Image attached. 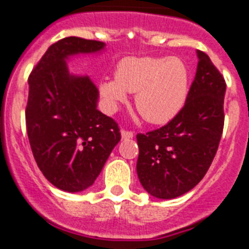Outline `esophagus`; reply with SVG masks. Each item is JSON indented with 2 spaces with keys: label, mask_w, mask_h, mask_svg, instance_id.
Segmentation results:
<instances>
[{
  "label": "esophagus",
  "mask_w": 249,
  "mask_h": 249,
  "mask_svg": "<svg viewBox=\"0 0 249 249\" xmlns=\"http://www.w3.org/2000/svg\"><path fill=\"white\" fill-rule=\"evenodd\" d=\"M121 136H122L123 140L132 139L133 132H131V131H127V129H122V131H121Z\"/></svg>",
  "instance_id": "esophagus-1"
}]
</instances>
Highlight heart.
Listing matches in <instances>:
<instances>
[{
	"label": "heart",
	"mask_w": 249,
	"mask_h": 249,
	"mask_svg": "<svg viewBox=\"0 0 249 249\" xmlns=\"http://www.w3.org/2000/svg\"><path fill=\"white\" fill-rule=\"evenodd\" d=\"M116 79L99 85L100 95L110 110L135 94V107L143 120L153 124L172 121L186 102L190 71L180 58L127 57L118 62Z\"/></svg>",
	"instance_id": "obj_1"
}]
</instances>
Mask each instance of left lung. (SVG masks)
Returning a JSON list of instances; mask_svg holds the SVG:
<instances>
[{"mask_svg": "<svg viewBox=\"0 0 249 249\" xmlns=\"http://www.w3.org/2000/svg\"><path fill=\"white\" fill-rule=\"evenodd\" d=\"M197 57L183 108L165 126L136 136L140 183L157 198H176L200 183L220 142L227 84L206 53Z\"/></svg>", "mask_w": 249, "mask_h": 249, "instance_id": "1", "label": "left lung"}]
</instances>
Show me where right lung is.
Masks as SVG:
<instances>
[{"instance_id": "obj_1", "label": "right lung", "mask_w": 249, "mask_h": 249, "mask_svg": "<svg viewBox=\"0 0 249 249\" xmlns=\"http://www.w3.org/2000/svg\"><path fill=\"white\" fill-rule=\"evenodd\" d=\"M104 47L98 40L63 38L29 76L25 120L33 155L43 176L66 192L89 188L121 140L116 121L96 109L98 88L89 76L70 73L66 63Z\"/></svg>"}]
</instances>
